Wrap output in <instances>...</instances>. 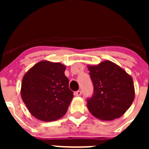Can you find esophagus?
Wrapping results in <instances>:
<instances>
[{
    "label": "esophagus",
    "mask_w": 149,
    "mask_h": 149,
    "mask_svg": "<svg viewBox=\"0 0 149 149\" xmlns=\"http://www.w3.org/2000/svg\"><path fill=\"white\" fill-rule=\"evenodd\" d=\"M81 90H77V91H76L75 93H74V94H75V95L76 96H80V95H81Z\"/></svg>",
    "instance_id": "1"
}]
</instances>
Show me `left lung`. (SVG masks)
Segmentation results:
<instances>
[{
	"instance_id": "left-lung-1",
	"label": "left lung",
	"mask_w": 149,
	"mask_h": 149,
	"mask_svg": "<svg viewBox=\"0 0 149 149\" xmlns=\"http://www.w3.org/2000/svg\"><path fill=\"white\" fill-rule=\"evenodd\" d=\"M93 94L88 98L89 112L98 119L110 121L122 116L132 104L134 86L131 77L110 61L88 66Z\"/></svg>"
}]
</instances>
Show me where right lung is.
Instances as JSON below:
<instances>
[{
	"label": "right lung",
	"instance_id": "add662e5",
	"mask_svg": "<svg viewBox=\"0 0 149 149\" xmlns=\"http://www.w3.org/2000/svg\"><path fill=\"white\" fill-rule=\"evenodd\" d=\"M65 66L60 63L42 61L24 74L21 95L29 111L36 119L51 122L67 112L73 98L65 75Z\"/></svg>",
	"mask_w": 149,
	"mask_h": 149
}]
</instances>
